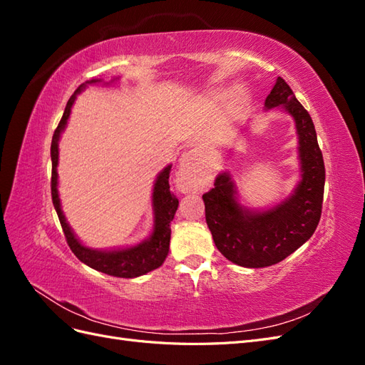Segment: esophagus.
<instances>
[{
	"label": "esophagus",
	"instance_id": "34e87169",
	"mask_svg": "<svg viewBox=\"0 0 365 365\" xmlns=\"http://www.w3.org/2000/svg\"><path fill=\"white\" fill-rule=\"evenodd\" d=\"M200 182V170H197V155L196 150H189L182 153L180 160V168L176 172V185L181 192L196 190Z\"/></svg>",
	"mask_w": 365,
	"mask_h": 365
}]
</instances>
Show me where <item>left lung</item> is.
I'll return each mask as SVG.
<instances>
[{"label": "left lung", "mask_w": 365, "mask_h": 365, "mask_svg": "<svg viewBox=\"0 0 365 365\" xmlns=\"http://www.w3.org/2000/svg\"><path fill=\"white\" fill-rule=\"evenodd\" d=\"M280 105L294 117L300 140L303 175L295 193L268 212L252 213L237 204L233 181L220 173L213 189L202 195L215 245L240 267L264 268L282 262L314 235L322 217L326 180L323 153L311 115L282 77L264 101L267 108Z\"/></svg>", "instance_id": "left-lung-1"}]
</instances>
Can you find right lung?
<instances>
[{
	"mask_svg": "<svg viewBox=\"0 0 365 365\" xmlns=\"http://www.w3.org/2000/svg\"><path fill=\"white\" fill-rule=\"evenodd\" d=\"M98 81H91L90 83H96ZM85 83H82L74 94L70 97V101L65 106L63 115L59 121V125L54 130L53 140H51V200L53 205L56 208V213L59 217V222L62 225V231L67 239V244L74 252V256L83 262L88 267H91L97 271L105 272L108 275H114V277H123V279H132L138 277V275L146 274L152 269H157L161 267L163 262L168 257L169 252V242H170V222L178 208V197H176L170 192L169 185V175L170 168L168 165L160 176L157 178L155 187H153V208H155V227H153L152 236L141 242L140 245L126 248V250H117V251H96L83 247L79 240H77L70 230L67 220H65L59 196H58V141L61 137V132L63 130L67 120L70 117L71 106L74 103L76 94L82 91Z\"/></svg>",
	"mask_w": 365,
	"mask_h": 365,
	"instance_id": "add662e5",
	"label": "right lung"
}]
</instances>
